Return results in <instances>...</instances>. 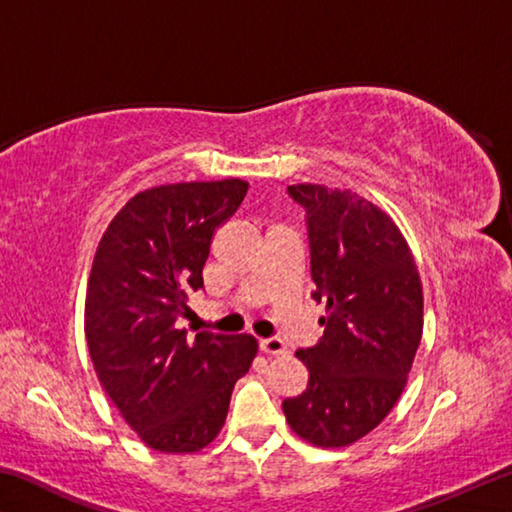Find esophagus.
Listing matches in <instances>:
<instances>
[{
  "label": "esophagus",
  "instance_id": "1",
  "mask_svg": "<svg viewBox=\"0 0 512 512\" xmlns=\"http://www.w3.org/2000/svg\"><path fill=\"white\" fill-rule=\"evenodd\" d=\"M259 350L264 354H284L287 352V345H284L282 339H277V336H271V339L259 341Z\"/></svg>",
  "mask_w": 512,
  "mask_h": 512
}]
</instances>
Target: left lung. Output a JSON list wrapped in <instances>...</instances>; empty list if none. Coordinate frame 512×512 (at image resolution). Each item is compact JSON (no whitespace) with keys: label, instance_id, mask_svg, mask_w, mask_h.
Wrapping results in <instances>:
<instances>
[{"label":"left lung","instance_id":"obj_1","mask_svg":"<svg viewBox=\"0 0 512 512\" xmlns=\"http://www.w3.org/2000/svg\"><path fill=\"white\" fill-rule=\"evenodd\" d=\"M305 210L314 291L325 302L316 345L298 350L307 391L282 402L289 427L318 447L357 443L393 409L422 339V284L388 216L323 185H291Z\"/></svg>","mask_w":512,"mask_h":512}]
</instances>
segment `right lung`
I'll list each match as a JSON object with an SVG mask.
<instances>
[{
  "label": "right lung",
  "mask_w": 512,
  "mask_h": 512,
  "mask_svg": "<svg viewBox=\"0 0 512 512\" xmlns=\"http://www.w3.org/2000/svg\"><path fill=\"white\" fill-rule=\"evenodd\" d=\"M248 183L160 185L133 196L94 255L85 339L103 391L146 445L189 454L210 445L230 395L257 354L248 334L178 329L189 293L203 287L216 228Z\"/></svg>",
  "instance_id": "1"
}]
</instances>
